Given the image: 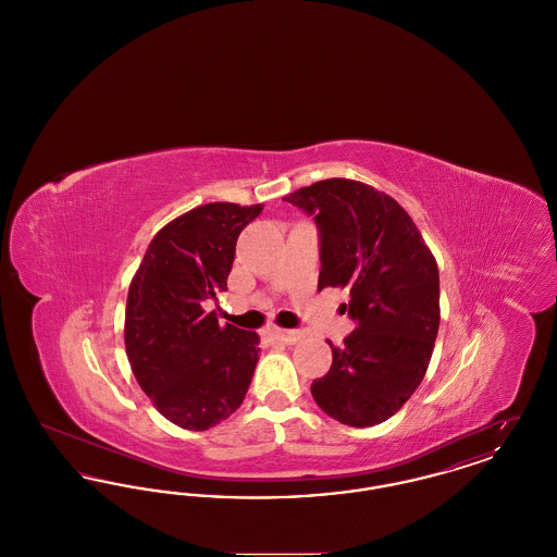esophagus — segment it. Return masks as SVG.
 Returning a JSON list of instances; mask_svg holds the SVG:
<instances>
[{"mask_svg": "<svg viewBox=\"0 0 557 557\" xmlns=\"http://www.w3.org/2000/svg\"><path fill=\"white\" fill-rule=\"evenodd\" d=\"M269 336L277 343H284V345H296L305 338V334L298 332V330H277V327L269 330Z\"/></svg>", "mask_w": 557, "mask_h": 557, "instance_id": "34e87169", "label": "esophagus"}]
</instances>
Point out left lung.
Instances as JSON below:
<instances>
[{"label": "left lung", "mask_w": 557, "mask_h": 557, "mask_svg": "<svg viewBox=\"0 0 557 557\" xmlns=\"http://www.w3.org/2000/svg\"><path fill=\"white\" fill-rule=\"evenodd\" d=\"M319 234V288L350 290L357 325L332 346V368L311 395L341 424L370 428L395 416L424 380L441 323L438 267L405 209L373 187L325 180L284 198Z\"/></svg>", "instance_id": "1"}]
</instances>
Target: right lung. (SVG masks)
Masks as SVG:
<instances>
[{"instance_id": "obj_1", "label": "right lung", "mask_w": 557, "mask_h": 557, "mask_svg": "<svg viewBox=\"0 0 557 557\" xmlns=\"http://www.w3.org/2000/svg\"><path fill=\"white\" fill-rule=\"evenodd\" d=\"M263 205L212 202L164 225L129 286L125 348L133 375L160 413L186 430L227 420L246 397L259 336L219 325L207 300L227 290L236 242Z\"/></svg>"}]
</instances>
